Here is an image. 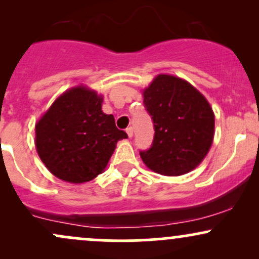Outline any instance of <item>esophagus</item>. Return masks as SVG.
<instances>
[{"instance_id":"esophagus-1","label":"esophagus","mask_w":259,"mask_h":259,"mask_svg":"<svg viewBox=\"0 0 259 259\" xmlns=\"http://www.w3.org/2000/svg\"><path fill=\"white\" fill-rule=\"evenodd\" d=\"M126 134H127V136H129V138H133V134H134V129L132 126H129V127H126Z\"/></svg>"}]
</instances>
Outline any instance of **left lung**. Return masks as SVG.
<instances>
[{"instance_id": "left-lung-1", "label": "left lung", "mask_w": 259, "mask_h": 259, "mask_svg": "<svg viewBox=\"0 0 259 259\" xmlns=\"http://www.w3.org/2000/svg\"><path fill=\"white\" fill-rule=\"evenodd\" d=\"M144 106L154 126L151 147L140 151L145 164L167 177L197 167L214 136V114L203 95L185 80L160 74L144 90Z\"/></svg>"}]
</instances>
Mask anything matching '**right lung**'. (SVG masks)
<instances>
[{
	"instance_id": "1",
	"label": "right lung",
	"mask_w": 259,
	"mask_h": 259,
	"mask_svg": "<svg viewBox=\"0 0 259 259\" xmlns=\"http://www.w3.org/2000/svg\"><path fill=\"white\" fill-rule=\"evenodd\" d=\"M102 97L84 86L65 91L35 126L36 150L46 168L68 183L90 181L103 171L117 142L126 139Z\"/></svg>"
}]
</instances>
